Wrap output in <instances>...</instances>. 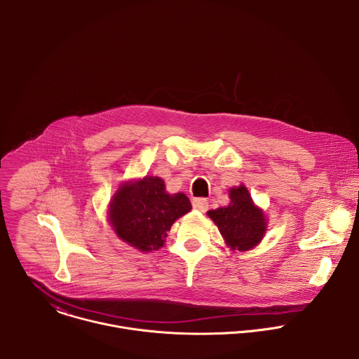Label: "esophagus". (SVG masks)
<instances>
[{
  "label": "esophagus",
  "instance_id": "esophagus-1",
  "mask_svg": "<svg viewBox=\"0 0 359 359\" xmlns=\"http://www.w3.org/2000/svg\"><path fill=\"white\" fill-rule=\"evenodd\" d=\"M192 205H194L195 210L202 211V212H205V211H207V208H208V202H207L205 199H203V198H196V199H194V201H192Z\"/></svg>",
  "mask_w": 359,
  "mask_h": 359
}]
</instances>
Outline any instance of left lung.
Here are the masks:
<instances>
[{
	"instance_id": "left-lung-1",
	"label": "left lung",
	"mask_w": 359,
	"mask_h": 359,
	"mask_svg": "<svg viewBox=\"0 0 359 359\" xmlns=\"http://www.w3.org/2000/svg\"><path fill=\"white\" fill-rule=\"evenodd\" d=\"M231 203L207 211V215L218 226L226 246L246 252L256 248L266 231V218L258 208L245 185L229 189Z\"/></svg>"
}]
</instances>
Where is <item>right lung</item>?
<instances>
[{
  "label": "right lung",
  "mask_w": 359,
  "mask_h": 359,
  "mask_svg": "<svg viewBox=\"0 0 359 359\" xmlns=\"http://www.w3.org/2000/svg\"><path fill=\"white\" fill-rule=\"evenodd\" d=\"M192 205L185 194L170 195L160 177H144L118 187L109 205L116 235L141 252L158 250L171 225Z\"/></svg>",
  "instance_id": "obj_1"
}]
</instances>
